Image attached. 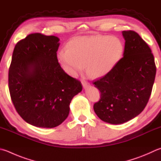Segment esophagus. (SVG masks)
Masks as SVG:
<instances>
[{"label": "esophagus", "instance_id": "obj_1", "mask_svg": "<svg viewBox=\"0 0 161 161\" xmlns=\"http://www.w3.org/2000/svg\"><path fill=\"white\" fill-rule=\"evenodd\" d=\"M81 83H82V86L84 89L88 88V87L90 86V84L89 82H87V81H82V82Z\"/></svg>", "mask_w": 161, "mask_h": 161}]
</instances>
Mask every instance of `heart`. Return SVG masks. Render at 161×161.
Returning <instances> with one entry per match:
<instances>
[{"instance_id": "heart-1", "label": "heart", "mask_w": 161, "mask_h": 161, "mask_svg": "<svg viewBox=\"0 0 161 161\" xmlns=\"http://www.w3.org/2000/svg\"><path fill=\"white\" fill-rule=\"evenodd\" d=\"M125 46L119 38L106 35L77 36L58 53V60L67 73L76 77L86 66L93 77L106 75L122 57Z\"/></svg>"}]
</instances>
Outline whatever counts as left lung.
<instances>
[{
  "mask_svg": "<svg viewBox=\"0 0 161 161\" xmlns=\"http://www.w3.org/2000/svg\"><path fill=\"white\" fill-rule=\"evenodd\" d=\"M123 58L115 68L93 84L101 99L93 110L101 120L119 125L141 113L151 96L156 73L151 48L134 31H123Z\"/></svg>",
  "mask_w": 161,
  "mask_h": 161,
  "instance_id": "left-lung-1",
  "label": "left lung"
}]
</instances>
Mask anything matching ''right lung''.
I'll use <instances>...</instances> for the list:
<instances>
[{
	"instance_id": "right-lung-1",
	"label": "right lung",
	"mask_w": 161,
	"mask_h": 161,
	"mask_svg": "<svg viewBox=\"0 0 161 161\" xmlns=\"http://www.w3.org/2000/svg\"><path fill=\"white\" fill-rule=\"evenodd\" d=\"M59 38L35 33L14 48L8 74L10 97L17 112L27 123L53 128L68 118L69 104L82 90L57 58Z\"/></svg>"
}]
</instances>
